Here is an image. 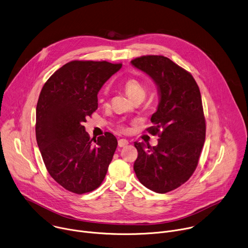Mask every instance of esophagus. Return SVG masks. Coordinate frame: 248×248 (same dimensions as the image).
<instances>
[{"label": "esophagus", "mask_w": 248, "mask_h": 248, "mask_svg": "<svg viewBox=\"0 0 248 248\" xmlns=\"http://www.w3.org/2000/svg\"><path fill=\"white\" fill-rule=\"evenodd\" d=\"M128 144H129V141H128L127 140H125V139H120V140H118V145H119L120 147L127 146Z\"/></svg>", "instance_id": "34e87169"}]
</instances>
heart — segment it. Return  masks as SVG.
Wrapping results in <instances>:
<instances>
[{"label": "heart", "mask_w": 248, "mask_h": 248, "mask_svg": "<svg viewBox=\"0 0 248 248\" xmlns=\"http://www.w3.org/2000/svg\"><path fill=\"white\" fill-rule=\"evenodd\" d=\"M124 89L127 94L134 101L138 100V98H143L145 96V90L137 79H128L124 84ZM120 129L122 131H126V128L124 126H120Z\"/></svg>", "instance_id": "obj_1"}]
</instances>
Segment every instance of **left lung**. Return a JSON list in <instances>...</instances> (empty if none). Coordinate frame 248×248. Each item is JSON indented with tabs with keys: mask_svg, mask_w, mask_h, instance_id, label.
Wrapping results in <instances>:
<instances>
[{
	"mask_svg": "<svg viewBox=\"0 0 248 248\" xmlns=\"http://www.w3.org/2000/svg\"><path fill=\"white\" fill-rule=\"evenodd\" d=\"M158 88L159 104L146 131L159 136L155 146L135 141L139 181L158 193L185 184L194 172L205 140V118L199 86L190 73L163 56L133 60Z\"/></svg>",
	"mask_w": 248,
	"mask_h": 248,
	"instance_id": "1",
	"label": "left lung"
}]
</instances>
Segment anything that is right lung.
Returning <instances> with one entry per match:
<instances>
[{"mask_svg": "<svg viewBox=\"0 0 248 248\" xmlns=\"http://www.w3.org/2000/svg\"><path fill=\"white\" fill-rule=\"evenodd\" d=\"M121 63L73 61L45 83L36 108V140L48 174L82 194L101 186L117 147L111 133L90 139L83 126L97 108V93ZM95 141L93 144L92 140Z\"/></svg>", "mask_w": 248, "mask_h": 248, "instance_id": "obj_1", "label": "right lung"}]
</instances>
